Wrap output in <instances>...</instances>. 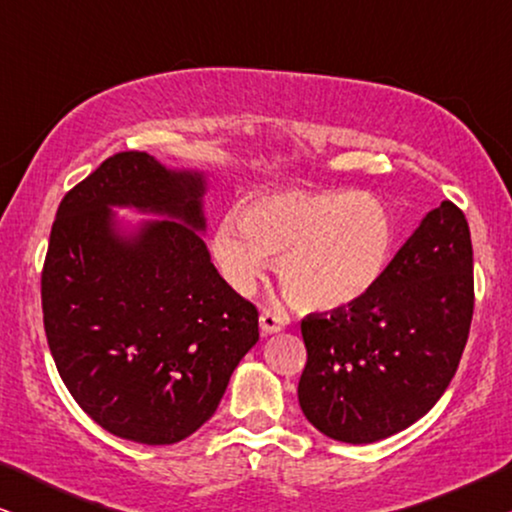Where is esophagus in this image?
I'll use <instances>...</instances> for the list:
<instances>
[{"label":"esophagus","mask_w":512,"mask_h":512,"mask_svg":"<svg viewBox=\"0 0 512 512\" xmlns=\"http://www.w3.org/2000/svg\"><path fill=\"white\" fill-rule=\"evenodd\" d=\"M258 321H261V333L263 335L279 333V331H284V326H286V319L279 317V314H272V312H261Z\"/></svg>","instance_id":"esophagus-1"}]
</instances>
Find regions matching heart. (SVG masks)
<instances>
[{
	"label": "heart",
	"instance_id": "b5f03b06",
	"mask_svg": "<svg viewBox=\"0 0 512 512\" xmlns=\"http://www.w3.org/2000/svg\"><path fill=\"white\" fill-rule=\"evenodd\" d=\"M398 247L391 209L370 193L286 191L249 200L212 230V258L228 286L249 293L277 256L293 303L338 312L366 300L387 277Z\"/></svg>",
	"mask_w": 512,
	"mask_h": 512
}]
</instances>
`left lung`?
I'll use <instances>...</instances> for the list:
<instances>
[{
	"label": "left lung",
	"instance_id": "8db88e82",
	"mask_svg": "<svg viewBox=\"0 0 512 512\" xmlns=\"http://www.w3.org/2000/svg\"><path fill=\"white\" fill-rule=\"evenodd\" d=\"M471 319V230L464 212L443 200L366 300L303 319L298 403L307 422L352 445L408 429L450 387Z\"/></svg>",
	"mask_w": 512,
	"mask_h": 512
}]
</instances>
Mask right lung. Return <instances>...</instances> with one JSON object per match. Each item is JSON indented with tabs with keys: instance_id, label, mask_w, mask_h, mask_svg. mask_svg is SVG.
Instances as JSON below:
<instances>
[{
	"instance_id": "obj_1",
	"label": "right lung",
	"mask_w": 512,
	"mask_h": 512,
	"mask_svg": "<svg viewBox=\"0 0 512 512\" xmlns=\"http://www.w3.org/2000/svg\"><path fill=\"white\" fill-rule=\"evenodd\" d=\"M207 174L116 153L62 198L41 272L53 361L104 431L179 443L219 408L258 342L256 307L230 289L202 235ZM114 208L156 220L125 222Z\"/></svg>"
}]
</instances>
